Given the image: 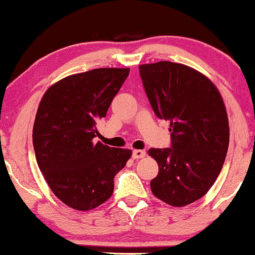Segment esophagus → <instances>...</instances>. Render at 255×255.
Returning a JSON list of instances; mask_svg holds the SVG:
<instances>
[{
  "instance_id": "34e87169",
  "label": "esophagus",
  "mask_w": 255,
  "mask_h": 255,
  "mask_svg": "<svg viewBox=\"0 0 255 255\" xmlns=\"http://www.w3.org/2000/svg\"><path fill=\"white\" fill-rule=\"evenodd\" d=\"M146 156V151L145 150H133L132 151V157L138 160V158H143Z\"/></svg>"
}]
</instances>
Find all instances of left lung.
<instances>
[{
  "instance_id": "8db88e82",
  "label": "left lung",
  "mask_w": 255,
  "mask_h": 255,
  "mask_svg": "<svg viewBox=\"0 0 255 255\" xmlns=\"http://www.w3.org/2000/svg\"><path fill=\"white\" fill-rule=\"evenodd\" d=\"M141 79L160 119L170 122L171 148H150L158 173L151 191L173 207H185L208 192L218 177L229 145L223 99L210 78L198 70L162 62L141 64Z\"/></svg>"
}]
</instances>
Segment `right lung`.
<instances>
[{"label":"right lung","mask_w":255,"mask_h":255,"mask_svg":"<svg viewBox=\"0 0 255 255\" xmlns=\"http://www.w3.org/2000/svg\"><path fill=\"white\" fill-rule=\"evenodd\" d=\"M128 68H99L68 75L42 97L33 125L36 160L58 200L73 210L90 211L114 192V177L132 151L94 142L128 78Z\"/></svg>","instance_id":"1"}]
</instances>
